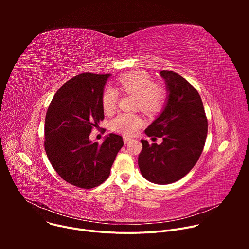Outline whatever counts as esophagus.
<instances>
[{
	"mask_svg": "<svg viewBox=\"0 0 249 249\" xmlns=\"http://www.w3.org/2000/svg\"><path fill=\"white\" fill-rule=\"evenodd\" d=\"M123 141H124V144H128L131 141H133V139L129 137H123Z\"/></svg>",
	"mask_w": 249,
	"mask_h": 249,
	"instance_id": "esophagus-1",
	"label": "esophagus"
}]
</instances>
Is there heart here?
Instances as JSON below:
<instances>
[{"instance_id": "obj_1", "label": "heart", "mask_w": 249, "mask_h": 249, "mask_svg": "<svg viewBox=\"0 0 249 249\" xmlns=\"http://www.w3.org/2000/svg\"><path fill=\"white\" fill-rule=\"evenodd\" d=\"M121 89L138 97V107L148 114L158 113L164 104L165 90L155 85L152 77L142 71L130 72L119 78ZM118 94L112 88L105 89L102 93V107L106 113L112 112L117 104ZM143 124V120L138 115L129 113H120L111 121L113 131L124 134L134 135Z\"/></svg>"}]
</instances>
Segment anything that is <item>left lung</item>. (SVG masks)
<instances>
[{"instance_id":"1","label":"left lung","mask_w":249,"mask_h":249,"mask_svg":"<svg viewBox=\"0 0 249 249\" xmlns=\"http://www.w3.org/2000/svg\"><path fill=\"white\" fill-rule=\"evenodd\" d=\"M167 97L159 117L145 130L149 137L162 138L160 145L141 140L140 171L155 184H170L181 179L198 161L208 132L202 99L184 78L171 71L160 73Z\"/></svg>"}]
</instances>
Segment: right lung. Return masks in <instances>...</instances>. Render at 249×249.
Returning <instances> with one entry per match:
<instances>
[{
    "label": "right lung",
    "mask_w": 249,
    "mask_h": 249,
    "mask_svg": "<svg viewBox=\"0 0 249 249\" xmlns=\"http://www.w3.org/2000/svg\"><path fill=\"white\" fill-rule=\"evenodd\" d=\"M107 75L85 73L65 83L54 95L45 117V152L56 172L68 183L90 189L108 178L123 147L116 134L92 143L89 134L104 118L102 93Z\"/></svg>",
    "instance_id": "1"
}]
</instances>
